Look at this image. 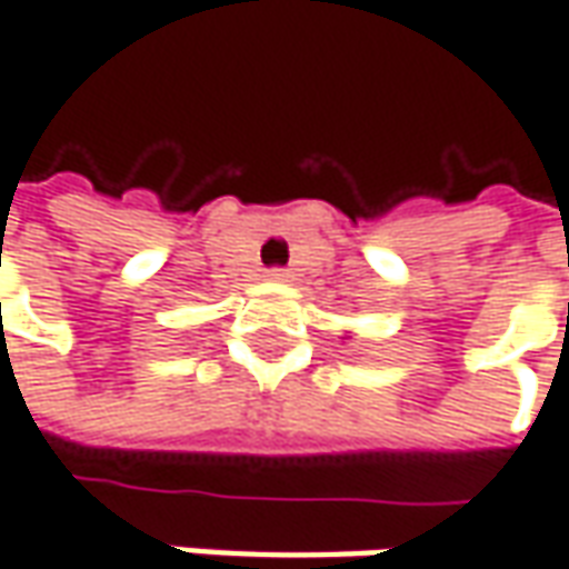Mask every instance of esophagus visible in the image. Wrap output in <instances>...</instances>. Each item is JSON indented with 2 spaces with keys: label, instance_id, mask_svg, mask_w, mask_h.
<instances>
[{
  "label": "esophagus",
  "instance_id": "1",
  "mask_svg": "<svg viewBox=\"0 0 569 569\" xmlns=\"http://www.w3.org/2000/svg\"><path fill=\"white\" fill-rule=\"evenodd\" d=\"M267 277H270V280H273V283H286V280H289V273H286L283 267H273V270H270V273H267Z\"/></svg>",
  "mask_w": 569,
  "mask_h": 569
}]
</instances>
